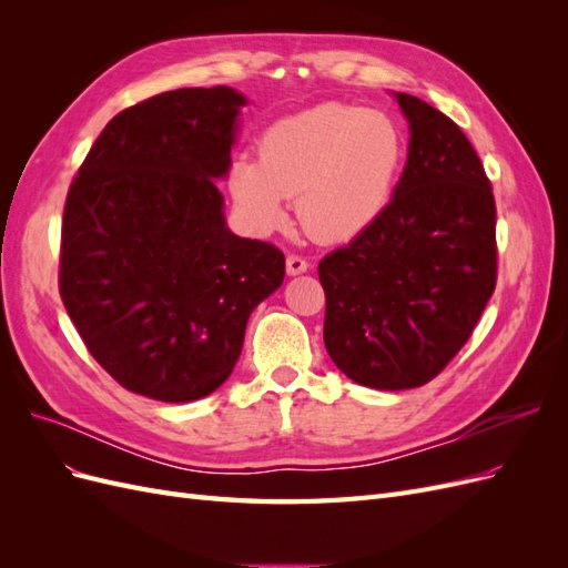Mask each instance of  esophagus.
Returning <instances> with one entry per match:
<instances>
[{
    "label": "esophagus",
    "mask_w": 568,
    "mask_h": 568,
    "mask_svg": "<svg viewBox=\"0 0 568 568\" xmlns=\"http://www.w3.org/2000/svg\"><path fill=\"white\" fill-rule=\"evenodd\" d=\"M307 267H311V265H307V261H305L303 255H298V253H288L286 255V272L288 274H303Z\"/></svg>",
    "instance_id": "obj_1"
}]
</instances>
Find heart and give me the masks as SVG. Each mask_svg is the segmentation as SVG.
Masks as SVG:
<instances>
[{
    "instance_id": "b5f03b06",
    "label": "heart",
    "mask_w": 568,
    "mask_h": 568,
    "mask_svg": "<svg viewBox=\"0 0 568 568\" xmlns=\"http://www.w3.org/2000/svg\"><path fill=\"white\" fill-rule=\"evenodd\" d=\"M257 156H239L230 192L255 230L286 220L298 196V220L320 242H351L379 220L405 165V134L384 113L326 101L272 123Z\"/></svg>"
}]
</instances>
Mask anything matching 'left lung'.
<instances>
[{"label":"left lung","instance_id":"obj_1","mask_svg":"<svg viewBox=\"0 0 568 568\" xmlns=\"http://www.w3.org/2000/svg\"><path fill=\"white\" fill-rule=\"evenodd\" d=\"M398 104L409 151L388 209L317 267L326 353L379 390L424 386L448 367L497 282L495 196L476 149L426 101Z\"/></svg>","mask_w":568,"mask_h":568}]
</instances>
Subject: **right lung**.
Wrapping results in <instances>:
<instances>
[{"label":"right lung","instance_id":"add662e5","mask_svg":"<svg viewBox=\"0 0 568 568\" xmlns=\"http://www.w3.org/2000/svg\"><path fill=\"white\" fill-rule=\"evenodd\" d=\"M232 88H184L109 120L65 196L59 294L113 379L163 403L225 384L253 307L284 282V253L227 230Z\"/></svg>","mask_w":568,"mask_h":568}]
</instances>
